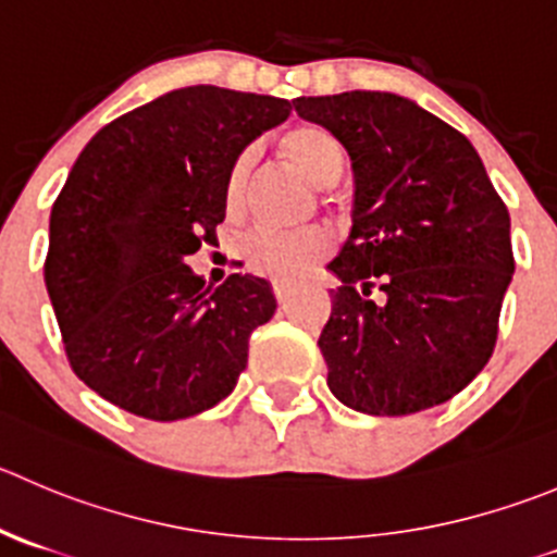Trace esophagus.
Wrapping results in <instances>:
<instances>
[{
    "label": "esophagus",
    "instance_id": "obj_1",
    "mask_svg": "<svg viewBox=\"0 0 557 557\" xmlns=\"http://www.w3.org/2000/svg\"><path fill=\"white\" fill-rule=\"evenodd\" d=\"M295 293V287L289 282H273V295L278 304H284V300H289V295Z\"/></svg>",
    "mask_w": 557,
    "mask_h": 557
}]
</instances>
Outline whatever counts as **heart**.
<instances>
[{
	"label": "heart",
	"mask_w": 557,
	"mask_h": 557,
	"mask_svg": "<svg viewBox=\"0 0 557 557\" xmlns=\"http://www.w3.org/2000/svg\"><path fill=\"white\" fill-rule=\"evenodd\" d=\"M282 152L300 174L314 185L325 188L338 180L344 169V150L325 128L320 125H295L284 134ZM248 172H251V152H243L232 163L224 185L226 208L235 210L246 190ZM331 248V240L322 230H300V232H268L259 230L246 235L240 243V257L248 270L259 275H268L275 282H293L314 262H320Z\"/></svg>",
	"instance_id": "b5f03b06"
}]
</instances>
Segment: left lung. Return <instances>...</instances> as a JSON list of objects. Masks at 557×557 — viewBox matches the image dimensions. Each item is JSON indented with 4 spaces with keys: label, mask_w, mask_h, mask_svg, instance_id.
I'll list each match as a JSON object with an SVG mask.
<instances>
[{
    "label": "left lung",
    "mask_w": 557,
    "mask_h": 557,
    "mask_svg": "<svg viewBox=\"0 0 557 557\" xmlns=\"http://www.w3.org/2000/svg\"><path fill=\"white\" fill-rule=\"evenodd\" d=\"M352 163V230L327 264V388L369 416L457 396L490 361L513 275L511 219L475 147L394 92L293 100Z\"/></svg>",
    "instance_id": "left-lung-1"
}]
</instances>
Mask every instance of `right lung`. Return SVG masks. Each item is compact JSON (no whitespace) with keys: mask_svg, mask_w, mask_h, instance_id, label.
Returning a JSON list of instances; mask_svg holds the SVG:
<instances>
[{"mask_svg":"<svg viewBox=\"0 0 557 557\" xmlns=\"http://www.w3.org/2000/svg\"><path fill=\"white\" fill-rule=\"evenodd\" d=\"M289 111L196 84L116 116L76 158L51 208L44 275L67 361L106 401L180 421L235 391L273 287L251 273L205 287L185 259L215 240L232 163Z\"/></svg>","mask_w":557,"mask_h":557,"instance_id":"1","label":"right lung"}]
</instances>
